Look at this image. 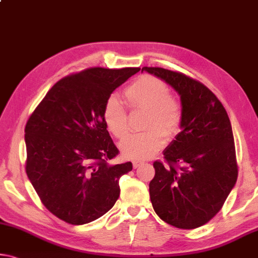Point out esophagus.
I'll return each mask as SVG.
<instances>
[{"label": "esophagus", "instance_id": "obj_1", "mask_svg": "<svg viewBox=\"0 0 258 258\" xmlns=\"http://www.w3.org/2000/svg\"><path fill=\"white\" fill-rule=\"evenodd\" d=\"M143 164V161H140V160H135L134 162H133V166H134V168H137V167H140V166Z\"/></svg>", "mask_w": 258, "mask_h": 258}]
</instances>
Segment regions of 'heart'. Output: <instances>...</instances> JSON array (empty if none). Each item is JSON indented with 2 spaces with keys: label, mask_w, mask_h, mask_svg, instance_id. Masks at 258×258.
<instances>
[{
  "label": "heart",
  "mask_w": 258,
  "mask_h": 258,
  "mask_svg": "<svg viewBox=\"0 0 258 258\" xmlns=\"http://www.w3.org/2000/svg\"><path fill=\"white\" fill-rule=\"evenodd\" d=\"M126 105L132 109L148 110L143 122L145 132L132 134L120 143V151L129 159H148L164 148L166 138L172 140L182 124L180 102L170 96L168 85L162 79L144 75L124 91ZM102 120L108 132L122 138L128 132V113L116 97L106 99L102 107Z\"/></svg>",
  "instance_id": "obj_1"
}]
</instances>
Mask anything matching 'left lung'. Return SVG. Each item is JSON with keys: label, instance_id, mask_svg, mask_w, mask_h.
I'll use <instances>...</instances> for the list:
<instances>
[{"label": "left lung", "instance_id": "1", "mask_svg": "<svg viewBox=\"0 0 258 258\" xmlns=\"http://www.w3.org/2000/svg\"><path fill=\"white\" fill-rule=\"evenodd\" d=\"M180 94L181 133L153 162L150 198L165 223L194 229L209 223L234 188L237 164L227 112L215 93L187 75L156 67L142 69Z\"/></svg>", "mask_w": 258, "mask_h": 258}]
</instances>
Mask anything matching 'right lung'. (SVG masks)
I'll return each mask as SVG.
<instances>
[{
    "mask_svg": "<svg viewBox=\"0 0 258 258\" xmlns=\"http://www.w3.org/2000/svg\"><path fill=\"white\" fill-rule=\"evenodd\" d=\"M140 68H90L58 81L25 126L26 174L42 204L71 225L108 212L130 161L110 165L118 150L102 120L113 91Z\"/></svg>",
    "mask_w": 258,
    "mask_h": 258,
    "instance_id": "1",
    "label": "right lung"
}]
</instances>
